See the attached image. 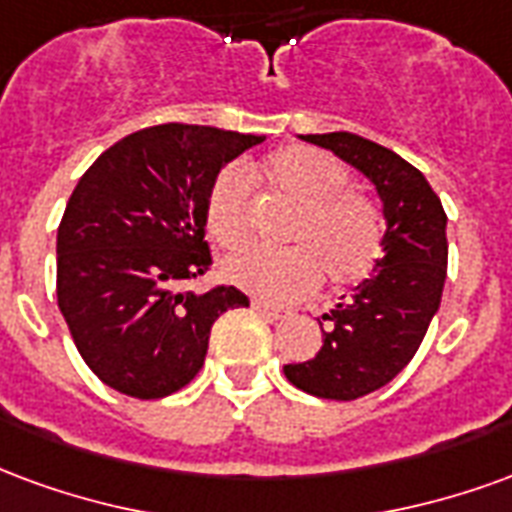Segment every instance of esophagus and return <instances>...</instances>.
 Instances as JSON below:
<instances>
[{
	"label": "esophagus",
	"mask_w": 512,
	"mask_h": 512,
	"mask_svg": "<svg viewBox=\"0 0 512 512\" xmlns=\"http://www.w3.org/2000/svg\"><path fill=\"white\" fill-rule=\"evenodd\" d=\"M251 305L259 313H264L267 319H289V316H292V311H289V308H283V305H270V302H264V300H251Z\"/></svg>",
	"instance_id": "1"
}]
</instances>
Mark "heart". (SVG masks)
Segmentation results:
<instances>
[{"label":"heart","mask_w":512,"mask_h":512,"mask_svg":"<svg viewBox=\"0 0 512 512\" xmlns=\"http://www.w3.org/2000/svg\"><path fill=\"white\" fill-rule=\"evenodd\" d=\"M259 177L297 207L286 229L292 248H248L223 259L220 272L242 292L289 300L313 292L324 278L335 289L363 283L384 256L387 218L374 199L349 185V169L316 147H283L261 160ZM204 220L220 248L234 251L251 237V188L237 169L220 171L207 193Z\"/></svg>","instance_id":"heart-1"}]
</instances>
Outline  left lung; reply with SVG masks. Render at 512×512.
Returning a JSON list of instances; mask_svg holds the SVG:
<instances>
[{
	"label": "left lung",
	"instance_id": "left-lung-1",
	"mask_svg": "<svg viewBox=\"0 0 512 512\" xmlns=\"http://www.w3.org/2000/svg\"><path fill=\"white\" fill-rule=\"evenodd\" d=\"M302 138L363 171L387 218L374 275L319 322L322 349L305 363L283 365L302 393L354 401L393 382L420 349L445 289L447 215L423 174L393 149L346 130Z\"/></svg>",
	"mask_w": 512,
	"mask_h": 512
}]
</instances>
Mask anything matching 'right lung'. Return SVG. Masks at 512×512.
I'll return each mask as SVG.
<instances>
[{
    "label": "right lung",
    "mask_w": 512,
    "mask_h": 512,
    "mask_svg": "<svg viewBox=\"0 0 512 512\" xmlns=\"http://www.w3.org/2000/svg\"><path fill=\"white\" fill-rule=\"evenodd\" d=\"M207 125H155L108 147L78 179L57 231V302L78 354L117 393L152 401L199 374L234 286L179 292L210 270L204 204L220 169L261 144Z\"/></svg>",
    "instance_id": "1"
}]
</instances>
